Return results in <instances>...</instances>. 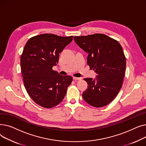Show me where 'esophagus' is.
Wrapping results in <instances>:
<instances>
[{
    "label": "esophagus",
    "instance_id": "1",
    "mask_svg": "<svg viewBox=\"0 0 146 146\" xmlns=\"http://www.w3.org/2000/svg\"><path fill=\"white\" fill-rule=\"evenodd\" d=\"M81 79H82L81 78H76V77L73 78V80H80Z\"/></svg>",
    "mask_w": 146,
    "mask_h": 146
}]
</instances>
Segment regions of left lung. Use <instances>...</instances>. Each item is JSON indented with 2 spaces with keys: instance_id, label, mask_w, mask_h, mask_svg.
Wrapping results in <instances>:
<instances>
[{
  "instance_id": "8db88e82",
  "label": "left lung",
  "mask_w": 146,
  "mask_h": 146,
  "mask_svg": "<svg viewBox=\"0 0 146 146\" xmlns=\"http://www.w3.org/2000/svg\"><path fill=\"white\" fill-rule=\"evenodd\" d=\"M74 41L89 54L87 63L96 78H85L88 89L83 98L88 104L101 108L111 102L122 88L126 58L117 40L103 34L74 36Z\"/></svg>"
}]
</instances>
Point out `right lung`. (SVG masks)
Instances as JSON below:
<instances>
[{
    "label": "right lung",
    "mask_w": 146,
    "mask_h": 146,
    "mask_svg": "<svg viewBox=\"0 0 146 146\" xmlns=\"http://www.w3.org/2000/svg\"><path fill=\"white\" fill-rule=\"evenodd\" d=\"M73 36L43 34L33 36L26 43L21 56L23 81L29 96L38 105L51 108L64 99L73 78L52 70L59 53L70 43Z\"/></svg>",
    "instance_id": "right-lung-1"
}]
</instances>
